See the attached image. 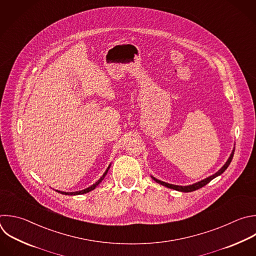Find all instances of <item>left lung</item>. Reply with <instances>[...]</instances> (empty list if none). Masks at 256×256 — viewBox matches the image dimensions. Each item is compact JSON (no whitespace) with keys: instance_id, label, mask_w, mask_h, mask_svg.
Masks as SVG:
<instances>
[{"instance_id":"left-lung-1","label":"left lung","mask_w":256,"mask_h":256,"mask_svg":"<svg viewBox=\"0 0 256 256\" xmlns=\"http://www.w3.org/2000/svg\"><path fill=\"white\" fill-rule=\"evenodd\" d=\"M234 150H235V148H233V150H232V152H231L230 156L228 158V160H226V162L223 164V166H222L220 170H218V171H217L215 174H213L212 176H209L208 178H206V179H204V180H201V181H199V182H197V183H194V184H192V185H188V186L173 185V184H168V183H166V182L160 181V180L156 179V178H154V177H152V180H154V181H156V183H158V184H160V185H162V186H164V187H166V188L173 189V190H176V191H179V192H185V193L193 192V191H195V190H198V189H200V188L204 187V186H205V185H207L211 180H213L214 178H216V177L220 176V175L225 171V170L228 168V166L230 164V162H231V160H232V158H233V154H234Z\"/></svg>"}]
</instances>
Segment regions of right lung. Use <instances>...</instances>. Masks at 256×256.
<instances>
[{"instance_id": "right-lung-1", "label": "right lung", "mask_w": 256, "mask_h": 256, "mask_svg": "<svg viewBox=\"0 0 256 256\" xmlns=\"http://www.w3.org/2000/svg\"><path fill=\"white\" fill-rule=\"evenodd\" d=\"M110 166H112V164H110V166H108V168L106 170V172L104 173V175L100 177V179L98 180V181H96L94 185H92L90 187H88V188H86V189H84V190H81V191H76V192H62V191H59V190H55V191H57L58 193H60V194H63V195H81V194H86V193H88V192H90V191H92V190H94L100 183H102V181L104 179V177L106 176V174H108V170H110Z\"/></svg>"}]
</instances>
